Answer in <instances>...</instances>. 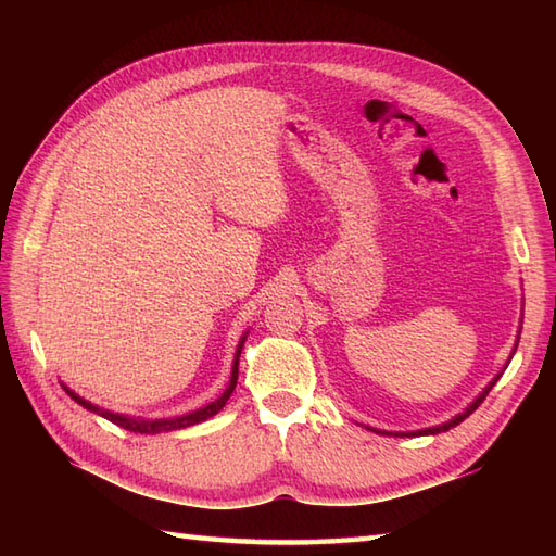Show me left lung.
Wrapping results in <instances>:
<instances>
[{
    "label": "left lung",
    "instance_id": "left-lung-1",
    "mask_svg": "<svg viewBox=\"0 0 556 556\" xmlns=\"http://www.w3.org/2000/svg\"><path fill=\"white\" fill-rule=\"evenodd\" d=\"M516 339H521V332H518V337ZM516 346H518V341H516V344H514V351H511V356H514V353H516ZM511 356H509V361H511ZM506 365H509V363H506ZM506 370V368H504ZM500 377H502V372L497 375V377H494V380L485 387V389H482V392L473 399V401H470V404L464 408V410H460L458 413V416H454L452 420H446V422H442V425H434V428H425V430H413V432H387V430H375V428H370V425H365V428H368V430H372V432H377V434H394V437H422V434H440V432H446V430H452V428H456V425L458 422H464L468 416H470V413H473L480 404H482V401H485V396L490 394V389L494 387V384H497V380H500Z\"/></svg>",
    "mask_w": 556,
    "mask_h": 556
}]
</instances>
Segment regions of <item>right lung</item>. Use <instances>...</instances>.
I'll return each instance as SVG.
<instances>
[{
  "label": "right lung",
  "instance_id": "obj_1",
  "mask_svg": "<svg viewBox=\"0 0 556 556\" xmlns=\"http://www.w3.org/2000/svg\"><path fill=\"white\" fill-rule=\"evenodd\" d=\"M245 337H248V329L243 332L239 346H236V356H233V365H231V377H229V384L224 392L215 399L210 401V404H205L203 408H195L191 413H184V416H174V418H140V416H126V413H114L110 408H102L98 404H90L88 399L78 396L74 389H68L64 382L62 387L66 389V394L76 401V404H80L83 408H88L90 413H98V416L108 418L110 422L119 425V428L124 430H131V432H140V434H160V432H172V430H184V428H191V425H198L203 422L212 416H217V413L224 408V404H227L229 396L233 394L236 389V380H239V358H241V349L245 344Z\"/></svg>",
  "mask_w": 556,
  "mask_h": 556
}]
</instances>
